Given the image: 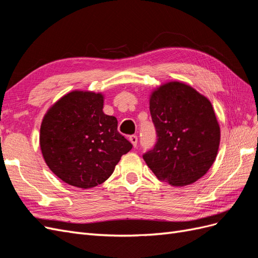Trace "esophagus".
Segmentation results:
<instances>
[{"label":"esophagus","instance_id":"34e87169","mask_svg":"<svg viewBox=\"0 0 258 258\" xmlns=\"http://www.w3.org/2000/svg\"><path fill=\"white\" fill-rule=\"evenodd\" d=\"M129 141L134 145V147H137L138 144V137L137 136H130L129 137Z\"/></svg>","mask_w":258,"mask_h":258}]
</instances>
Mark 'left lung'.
I'll use <instances>...</instances> for the list:
<instances>
[{"mask_svg":"<svg viewBox=\"0 0 258 258\" xmlns=\"http://www.w3.org/2000/svg\"><path fill=\"white\" fill-rule=\"evenodd\" d=\"M150 111L157 143L143 159L160 181L183 187L204 176L217 156L221 128L211 101L171 81L152 90Z\"/></svg>","mask_w":258,"mask_h":258,"instance_id":"obj_1","label":"left lung"}]
</instances>
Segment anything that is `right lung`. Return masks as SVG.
Returning <instances> with one entry per match:
<instances>
[{"label": "right lung", "instance_id": "1", "mask_svg": "<svg viewBox=\"0 0 258 258\" xmlns=\"http://www.w3.org/2000/svg\"><path fill=\"white\" fill-rule=\"evenodd\" d=\"M104 95L73 90L43 117L40 146L46 165L64 183L88 189L112 175L132 144L117 131V119L103 112Z\"/></svg>", "mask_w": 258, "mask_h": 258}]
</instances>
